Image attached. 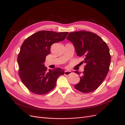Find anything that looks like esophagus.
<instances>
[{"label":"esophagus","mask_w":125,"mask_h":125,"mask_svg":"<svg viewBox=\"0 0 125 125\" xmlns=\"http://www.w3.org/2000/svg\"><path fill=\"white\" fill-rule=\"evenodd\" d=\"M72 74V72L70 71H65L64 72V75H70Z\"/></svg>","instance_id":"1"}]
</instances>
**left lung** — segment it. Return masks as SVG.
<instances>
[{"label":"left lung","instance_id":"8db88e82","mask_svg":"<svg viewBox=\"0 0 125 125\" xmlns=\"http://www.w3.org/2000/svg\"><path fill=\"white\" fill-rule=\"evenodd\" d=\"M66 39L73 43L77 55L83 57V62L86 64L83 73L75 71L80 75L75 89L83 93L94 91L102 84L109 71L111 60L109 48L101 38L90 31L72 32Z\"/></svg>","mask_w":125,"mask_h":125}]
</instances>
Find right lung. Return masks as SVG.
I'll return each instance as SVG.
<instances>
[{
  "label": "right lung",
  "instance_id": "add662e5",
  "mask_svg": "<svg viewBox=\"0 0 125 125\" xmlns=\"http://www.w3.org/2000/svg\"><path fill=\"white\" fill-rule=\"evenodd\" d=\"M68 33L39 31L23 42L18 57L19 73L23 83L31 92L48 93L55 87L59 76L64 75V71L61 68L48 72L44 63L46 56L50 53L52 44L63 41Z\"/></svg>",
  "mask_w": 125,
  "mask_h": 125
}]
</instances>
